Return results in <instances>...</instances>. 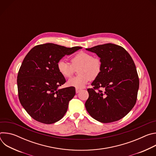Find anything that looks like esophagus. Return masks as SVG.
I'll use <instances>...</instances> for the list:
<instances>
[{"label":"esophagus","mask_w":156,"mask_h":156,"mask_svg":"<svg viewBox=\"0 0 156 156\" xmlns=\"http://www.w3.org/2000/svg\"><path fill=\"white\" fill-rule=\"evenodd\" d=\"M81 91V90H80V89H76V93H79Z\"/></svg>","instance_id":"1"}]
</instances>
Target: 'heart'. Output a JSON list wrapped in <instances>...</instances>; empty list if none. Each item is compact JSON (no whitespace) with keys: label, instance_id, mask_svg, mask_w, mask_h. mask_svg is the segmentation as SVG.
Listing matches in <instances>:
<instances>
[{"label":"heart","instance_id":"obj_1","mask_svg":"<svg viewBox=\"0 0 156 156\" xmlns=\"http://www.w3.org/2000/svg\"><path fill=\"white\" fill-rule=\"evenodd\" d=\"M72 64L66 62L63 59L57 62V68L58 72L64 77H70L78 67L79 76L73 77L67 81L69 86L77 89H81L90 81L91 78H96L101 73L102 63L98 57H93L89 52L80 51L76 54L71 59Z\"/></svg>","mask_w":156,"mask_h":156}]
</instances>
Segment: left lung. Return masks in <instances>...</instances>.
Wrapping results in <instances>:
<instances>
[{
    "label": "left lung",
    "mask_w": 156,
    "mask_h": 156,
    "mask_svg": "<svg viewBox=\"0 0 156 156\" xmlns=\"http://www.w3.org/2000/svg\"><path fill=\"white\" fill-rule=\"evenodd\" d=\"M87 51L100 58L102 69L87 89L89 98L85 103L87 112L102 123L117 121L134 107L139 89V78L135 64L128 52L114 44L98 45ZM100 87L105 92L95 91Z\"/></svg>",
    "instance_id": "8db88e82"
}]
</instances>
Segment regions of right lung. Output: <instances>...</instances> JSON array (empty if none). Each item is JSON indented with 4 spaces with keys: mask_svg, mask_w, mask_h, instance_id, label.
<instances>
[{
    "mask_svg": "<svg viewBox=\"0 0 156 156\" xmlns=\"http://www.w3.org/2000/svg\"><path fill=\"white\" fill-rule=\"evenodd\" d=\"M80 49L47 43L34 47L26 55L17 76L18 98L33 119L51 124L66 114L69 101L75 95V88L58 89L66 80L58 72L57 63L65 55Z\"/></svg>",
    "mask_w": 156,
    "mask_h": 156,
    "instance_id": "obj_1",
    "label": "right lung"
}]
</instances>
